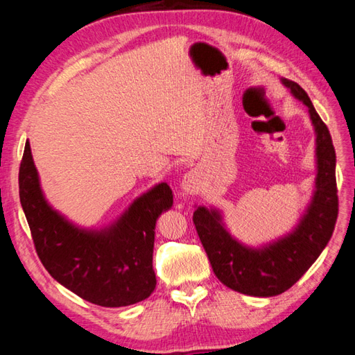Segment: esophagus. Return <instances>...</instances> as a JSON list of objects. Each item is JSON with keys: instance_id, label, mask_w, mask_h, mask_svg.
Masks as SVG:
<instances>
[{"instance_id": "34e87169", "label": "esophagus", "mask_w": 355, "mask_h": 355, "mask_svg": "<svg viewBox=\"0 0 355 355\" xmlns=\"http://www.w3.org/2000/svg\"><path fill=\"white\" fill-rule=\"evenodd\" d=\"M200 173L197 171H189L184 173V177L182 180V191L184 195H195L200 191Z\"/></svg>"}]
</instances>
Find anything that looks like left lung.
I'll list each match as a JSON object with an SVG mask.
<instances>
[{
  "label": "left lung",
  "instance_id": "1",
  "mask_svg": "<svg viewBox=\"0 0 355 355\" xmlns=\"http://www.w3.org/2000/svg\"><path fill=\"white\" fill-rule=\"evenodd\" d=\"M281 82L306 105L315 134L314 193L296 227L268 244L248 247L230 235L218 209L198 206L193 212L195 229L216 277L229 288L254 297L277 296L296 284L327 247L338 214L331 134L305 89L285 78Z\"/></svg>",
  "mask_w": 355,
  "mask_h": 355
}]
</instances>
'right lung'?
Returning <instances> with one entry per match:
<instances>
[{"label":"right lung","instance_id":"obj_1","mask_svg":"<svg viewBox=\"0 0 355 355\" xmlns=\"http://www.w3.org/2000/svg\"><path fill=\"white\" fill-rule=\"evenodd\" d=\"M19 200L42 266L65 288L108 308L141 302L154 291L155 223L173 202L168 183H158L135 198L107 227H79L45 200L26 141L19 166Z\"/></svg>","mask_w":355,"mask_h":355}]
</instances>
